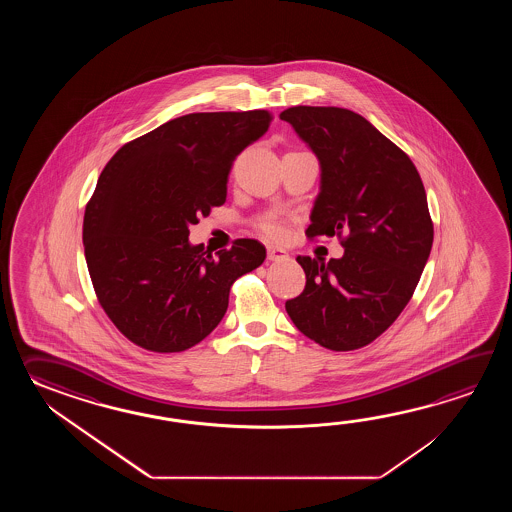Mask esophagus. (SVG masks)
I'll return each mask as SVG.
<instances>
[{
  "mask_svg": "<svg viewBox=\"0 0 512 512\" xmlns=\"http://www.w3.org/2000/svg\"><path fill=\"white\" fill-rule=\"evenodd\" d=\"M267 258L271 261H285L289 258V254L283 249H276V247H269L267 249Z\"/></svg>",
  "mask_w": 512,
  "mask_h": 512,
  "instance_id": "esophagus-1",
  "label": "esophagus"
}]
</instances>
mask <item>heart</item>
Masks as SVG:
<instances>
[{
    "instance_id": "heart-1",
    "label": "heart",
    "mask_w": 512,
    "mask_h": 512,
    "mask_svg": "<svg viewBox=\"0 0 512 512\" xmlns=\"http://www.w3.org/2000/svg\"><path fill=\"white\" fill-rule=\"evenodd\" d=\"M260 230L269 240H282L285 236V225L274 216H267L260 221Z\"/></svg>"
}]
</instances>
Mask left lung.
<instances>
[{
    "label": "left lung",
    "instance_id": "left-lung-1",
    "mask_svg": "<svg viewBox=\"0 0 512 512\" xmlns=\"http://www.w3.org/2000/svg\"><path fill=\"white\" fill-rule=\"evenodd\" d=\"M320 164L307 236L346 234L344 256H298L304 293L285 302L305 337L333 351L373 342L410 302L434 241L425 186L410 157L344 108L280 113Z\"/></svg>",
    "mask_w": 512,
    "mask_h": 512
}]
</instances>
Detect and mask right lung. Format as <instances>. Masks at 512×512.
<instances>
[{
  "mask_svg": "<svg viewBox=\"0 0 512 512\" xmlns=\"http://www.w3.org/2000/svg\"><path fill=\"white\" fill-rule=\"evenodd\" d=\"M265 109L190 113L128 142L98 177L84 214V251L98 302L120 333L157 353L208 337L232 283L260 267V241L212 256L190 225L227 199L234 159L269 128Z\"/></svg>",
  "mask_w": 512,
  "mask_h": 512,
  "instance_id": "obj_1",
  "label": "right lung"
}]
</instances>
